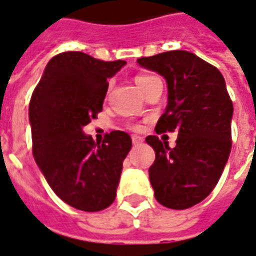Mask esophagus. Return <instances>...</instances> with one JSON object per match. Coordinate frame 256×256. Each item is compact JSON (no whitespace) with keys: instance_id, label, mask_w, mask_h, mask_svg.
Segmentation results:
<instances>
[{"instance_id":"obj_1","label":"esophagus","mask_w":256,"mask_h":256,"mask_svg":"<svg viewBox=\"0 0 256 256\" xmlns=\"http://www.w3.org/2000/svg\"><path fill=\"white\" fill-rule=\"evenodd\" d=\"M142 142H143L142 136H138V135H134V136H132V143H134V144H140Z\"/></svg>"}]
</instances>
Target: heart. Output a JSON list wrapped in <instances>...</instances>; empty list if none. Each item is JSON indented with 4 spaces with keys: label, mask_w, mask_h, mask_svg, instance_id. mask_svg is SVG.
I'll use <instances>...</instances> for the list:
<instances>
[{
    "label": "heart",
    "mask_w": 256,
    "mask_h": 256,
    "mask_svg": "<svg viewBox=\"0 0 256 256\" xmlns=\"http://www.w3.org/2000/svg\"><path fill=\"white\" fill-rule=\"evenodd\" d=\"M153 78L154 77H152V76H138V77H135V84L138 85L139 90H142L143 86L148 84L150 80ZM134 130H139V125H134Z\"/></svg>",
    "instance_id": "obj_1"
}]
</instances>
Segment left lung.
Here are the masks:
<instances>
[{"label": "left lung", "mask_w": 256, "mask_h": 256, "mask_svg": "<svg viewBox=\"0 0 256 256\" xmlns=\"http://www.w3.org/2000/svg\"><path fill=\"white\" fill-rule=\"evenodd\" d=\"M138 63L162 76L168 86V104L156 131L178 132L175 148L156 135L146 138L156 152L148 168L154 197L166 208L186 210L204 200L224 172L233 103L220 72L192 52L170 50Z\"/></svg>", "instance_id": "obj_1"}]
</instances>
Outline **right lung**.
<instances>
[{
    "instance_id": "obj_1",
    "label": "right lung",
    "mask_w": 256,
    "mask_h": 256,
    "mask_svg": "<svg viewBox=\"0 0 256 256\" xmlns=\"http://www.w3.org/2000/svg\"><path fill=\"white\" fill-rule=\"evenodd\" d=\"M126 64L82 52L54 56L32 92L28 120L32 154L56 196L73 208L102 211L113 204L131 136L112 131L95 142L82 131L102 112L108 80Z\"/></svg>"
}]
</instances>
